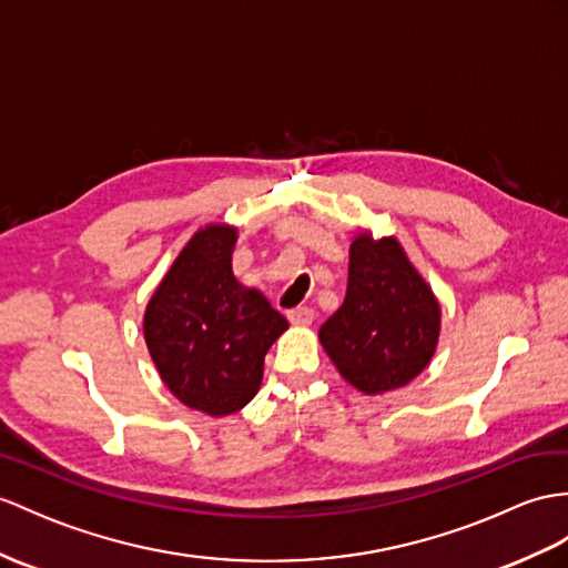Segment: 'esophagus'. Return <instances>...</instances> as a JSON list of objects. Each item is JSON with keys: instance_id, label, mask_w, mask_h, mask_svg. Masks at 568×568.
Returning <instances> with one entry per match:
<instances>
[{"instance_id": "1", "label": "esophagus", "mask_w": 568, "mask_h": 568, "mask_svg": "<svg viewBox=\"0 0 568 568\" xmlns=\"http://www.w3.org/2000/svg\"><path fill=\"white\" fill-rule=\"evenodd\" d=\"M288 323L292 325H311L313 317H315V311L308 308V306H298V308H292L286 313Z\"/></svg>"}]
</instances>
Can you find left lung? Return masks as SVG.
<instances>
[{
  "instance_id": "left-lung-1",
  "label": "left lung",
  "mask_w": 568,
  "mask_h": 568,
  "mask_svg": "<svg viewBox=\"0 0 568 568\" xmlns=\"http://www.w3.org/2000/svg\"><path fill=\"white\" fill-rule=\"evenodd\" d=\"M440 308L395 239L352 243L344 303L321 327V342L354 388H403L432 362Z\"/></svg>"
}]
</instances>
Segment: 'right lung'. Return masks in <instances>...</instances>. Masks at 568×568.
<instances>
[{"label":"right lung","instance_id":"1","mask_svg":"<svg viewBox=\"0 0 568 568\" xmlns=\"http://www.w3.org/2000/svg\"><path fill=\"white\" fill-rule=\"evenodd\" d=\"M236 229L206 226L178 255L144 315V337L180 403L224 417L245 407L286 317L231 272Z\"/></svg>","mask_w":568,"mask_h":568}]
</instances>
